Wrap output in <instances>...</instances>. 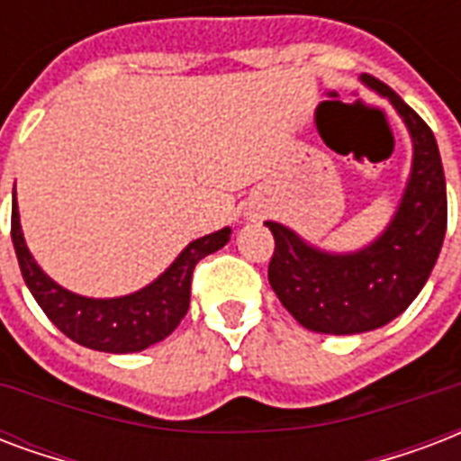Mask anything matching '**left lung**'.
<instances>
[{
	"label": "left lung",
	"instance_id": "1",
	"mask_svg": "<svg viewBox=\"0 0 461 461\" xmlns=\"http://www.w3.org/2000/svg\"><path fill=\"white\" fill-rule=\"evenodd\" d=\"M359 79L399 112L413 140V165L391 223L362 250H318L292 228L265 223L275 235L269 284L313 333H366L401 316L428 282L447 230V189L432 131L382 79Z\"/></svg>",
	"mask_w": 461,
	"mask_h": 461
}]
</instances>
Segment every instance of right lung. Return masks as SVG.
<instances>
[{
	"mask_svg": "<svg viewBox=\"0 0 461 461\" xmlns=\"http://www.w3.org/2000/svg\"><path fill=\"white\" fill-rule=\"evenodd\" d=\"M12 240L23 282L55 328L89 349L126 355L165 340L177 328L189 311L196 262L221 250L230 240V228H221L216 233L192 240L155 282L140 292L116 299H89L68 292L38 267L21 233L16 192L12 206Z\"/></svg>",
	"mask_w": 461,
	"mask_h": 461,
	"instance_id": "add662e5",
	"label": "right lung"
}]
</instances>
